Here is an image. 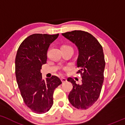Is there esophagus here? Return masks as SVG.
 <instances>
[{"label":"esophagus","instance_id":"34e87169","mask_svg":"<svg viewBox=\"0 0 125 125\" xmlns=\"http://www.w3.org/2000/svg\"><path fill=\"white\" fill-rule=\"evenodd\" d=\"M61 80H62V82L63 83H66L67 82V79H65V78H64V77H62Z\"/></svg>","mask_w":125,"mask_h":125}]
</instances>
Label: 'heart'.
Listing matches in <instances>:
<instances>
[{"instance_id": "obj_1", "label": "heart", "mask_w": 125, "mask_h": 125, "mask_svg": "<svg viewBox=\"0 0 125 125\" xmlns=\"http://www.w3.org/2000/svg\"><path fill=\"white\" fill-rule=\"evenodd\" d=\"M67 47H70V46L67 45H63L61 46V48H67Z\"/></svg>"}]
</instances>
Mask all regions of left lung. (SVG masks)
I'll return each instance as SVG.
<instances>
[{"instance_id": "1", "label": "left lung", "mask_w": 125, "mask_h": 125, "mask_svg": "<svg viewBox=\"0 0 125 125\" xmlns=\"http://www.w3.org/2000/svg\"><path fill=\"white\" fill-rule=\"evenodd\" d=\"M62 35L74 43L79 49L77 66L80 69L82 84L69 77L73 84L69 93L70 103L77 109H87L94 104L100 97L104 82L105 62L101 45L93 35L81 30L62 33Z\"/></svg>"}]
</instances>
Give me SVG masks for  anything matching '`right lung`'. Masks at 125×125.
I'll return each mask as SVG.
<instances>
[{"label":"right lung","instance_id":"add662e5","mask_svg":"<svg viewBox=\"0 0 125 125\" xmlns=\"http://www.w3.org/2000/svg\"><path fill=\"white\" fill-rule=\"evenodd\" d=\"M55 35L34 34L20 45L15 60L16 80L21 95L27 106L36 114L48 112L53 104L54 90L62 84L56 76L45 81L41 69L47 60V51L58 38Z\"/></svg>","mask_w":125,"mask_h":125}]
</instances>
